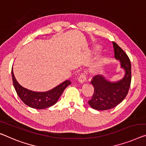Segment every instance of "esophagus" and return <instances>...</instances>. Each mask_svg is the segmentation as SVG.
Wrapping results in <instances>:
<instances>
[{"instance_id": "obj_1", "label": "esophagus", "mask_w": 146, "mask_h": 146, "mask_svg": "<svg viewBox=\"0 0 146 146\" xmlns=\"http://www.w3.org/2000/svg\"><path fill=\"white\" fill-rule=\"evenodd\" d=\"M78 80H79V82L81 84L85 82L86 81V77L85 75H84V74H81V75H80V77H79V79H78Z\"/></svg>"}]
</instances>
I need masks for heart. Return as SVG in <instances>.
Returning <instances> with one entry per match:
<instances>
[{"mask_svg":"<svg viewBox=\"0 0 146 146\" xmlns=\"http://www.w3.org/2000/svg\"><path fill=\"white\" fill-rule=\"evenodd\" d=\"M107 64V59L106 58H102L101 60H99L97 62H96L94 65H93L92 68H91V71L93 73H99L102 72L103 70L104 67Z\"/></svg>","mask_w":146,"mask_h":146,"instance_id":"heart-1","label":"heart"}]
</instances>
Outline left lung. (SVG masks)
Returning <instances> with one entry per match:
<instances>
[{"label": "left lung", "instance_id": "1", "mask_svg": "<svg viewBox=\"0 0 146 146\" xmlns=\"http://www.w3.org/2000/svg\"><path fill=\"white\" fill-rule=\"evenodd\" d=\"M115 58L119 61L121 68L125 71L124 77L116 82H111L102 75L92 78L94 94L88 104L96 110L104 111L115 108L125 98L131 82V64L127 54L119 46L113 42Z\"/></svg>", "mask_w": 146, "mask_h": 146}]
</instances>
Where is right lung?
<instances>
[{"label": "right lung", "instance_id": "right-lung-1", "mask_svg": "<svg viewBox=\"0 0 146 146\" xmlns=\"http://www.w3.org/2000/svg\"><path fill=\"white\" fill-rule=\"evenodd\" d=\"M12 81L15 90L22 102L30 108L42 110L50 107L58 102L66 87L71 84L70 80H65L59 85L46 92H35L24 88L18 83L12 69Z\"/></svg>", "mask_w": 146, "mask_h": 146}]
</instances>
